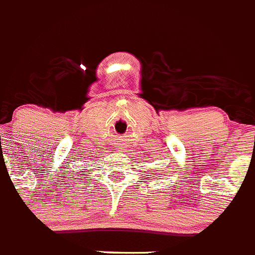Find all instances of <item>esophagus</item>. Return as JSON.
I'll list each match as a JSON object with an SVG mask.
<instances>
[{"mask_svg": "<svg viewBox=\"0 0 255 255\" xmlns=\"http://www.w3.org/2000/svg\"><path fill=\"white\" fill-rule=\"evenodd\" d=\"M117 149H118V150H119V149H121V146H119V145H118V146H117Z\"/></svg>", "mask_w": 255, "mask_h": 255, "instance_id": "1", "label": "esophagus"}]
</instances>
